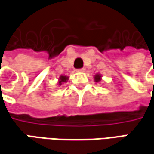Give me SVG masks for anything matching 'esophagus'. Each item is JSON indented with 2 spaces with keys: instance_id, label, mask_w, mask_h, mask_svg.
Here are the masks:
<instances>
[{
  "instance_id": "34e87169",
  "label": "esophagus",
  "mask_w": 154,
  "mask_h": 154,
  "mask_svg": "<svg viewBox=\"0 0 154 154\" xmlns=\"http://www.w3.org/2000/svg\"><path fill=\"white\" fill-rule=\"evenodd\" d=\"M77 72H84L85 71V69L82 68V69H78V70H77Z\"/></svg>"
}]
</instances>
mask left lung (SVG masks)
<instances>
[{"instance_id": "8db88e82", "label": "left lung", "mask_w": 154, "mask_h": 154, "mask_svg": "<svg viewBox=\"0 0 154 154\" xmlns=\"http://www.w3.org/2000/svg\"><path fill=\"white\" fill-rule=\"evenodd\" d=\"M94 80L95 82L101 81V75H100V74H97V75H95Z\"/></svg>"}]
</instances>
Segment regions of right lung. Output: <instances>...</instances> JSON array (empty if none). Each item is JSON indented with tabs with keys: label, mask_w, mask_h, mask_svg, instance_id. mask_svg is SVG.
<instances>
[{
	"label": "right lung",
	"mask_w": 154,
	"mask_h": 154,
	"mask_svg": "<svg viewBox=\"0 0 154 154\" xmlns=\"http://www.w3.org/2000/svg\"><path fill=\"white\" fill-rule=\"evenodd\" d=\"M67 79H68V78H67V77H66V76H60L59 79V85H61V83L64 82H66Z\"/></svg>",
	"instance_id": "obj_1"
}]
</instances>
